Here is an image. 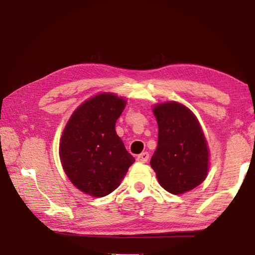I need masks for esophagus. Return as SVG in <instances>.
<instances>
[{"instance_id":"1","label":"esophagus","mask_w":255,"mask_h":255,"mask_svg":"<svg viewBox=\"0 0 255 255\" xmlns=\"http://www.w3.org/2000/svg\"><path fill=\"white\" fill-rule=\"evenodd\" d=\"M149 158V154L147 152H143L139 155H137V160L141 163H146Z\"/></svg>"}]
</instances>
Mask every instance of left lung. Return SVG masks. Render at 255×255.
Returning <instances> with one entry per match:
<instances>
[{"mask_svg": "<svg viewBox=\"0 0 255 255\" xmlns=\"http://www.w3.org/2000/svg\"><path fill=\"white\" fill-rule=\"evenodd\" d=\"M158 124L157 148L150 158L159 185L174 195L194 189L208 173L207 141L188 108L167 102L153 109Z\"/></svg>", "mask_w": 255, "mask_h": 255, "instance_id": "left-lung-1", "label": "left lung"}]
</instances>
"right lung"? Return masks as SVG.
<instances>
[{
	"label": "right lung",
	"instance_id": "add662e5",
	"mask_svg": "<svg viewBox=\"0 0 255 255\" xmlns=\"http://www.w3.org/2000/svg\"><path fill=\"white\" fill-rule=\"evenodd\" d=\"M126 103L112 93L93 97L77 109L62 132V167L71 183L87 195L111 194L135 162L116 132Z\"/></svg>",
	"mask_w": 255,
	"mask_h": 255
}]
</instances>
